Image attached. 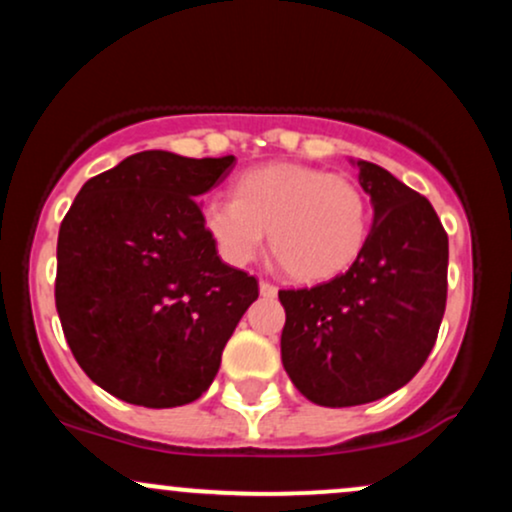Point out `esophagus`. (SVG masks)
Instances as JSON below:
<instances>
[{
    "mask_svg": "<svg viewBox=\"0 0 512 512\" xmlns=\"http://www.w3.org/2000/svg\"><path fill=\"white\" fill-rule=\"evenodd\" d=\"M260 293L262 296L272 298V296H276V286L272 284V281H260Z\"/></svg>",
    "mask_w": 512,
    "mask_h": 512,
    "instance_id": "obj_1",
    "label": "esophagus"
}]
</instances>
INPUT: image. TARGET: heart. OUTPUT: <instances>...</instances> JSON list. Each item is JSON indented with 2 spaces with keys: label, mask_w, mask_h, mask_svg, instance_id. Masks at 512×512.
Returning <instances> with one entry per match:
<instances>
[{
  "label": "heart",
  "mask_w": 512,
  "mask_h": 512,
  "mask_svg": "<svg viewBox=\"0 0 512 512\" xmlns=\"http://www.w3.org/2000/svg\"><path fill=\"white\" fill-rule=\"evenodd\" d=\"M373 209L356 180L330 170L269 163L236 180L233 199L204 204V228L226 262L248 264L269 250L293 281L320 284L351 269L366 250Z\"/></svg>",
  "instance_id": "1"
}]
</instances>
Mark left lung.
<instances>
[{
	"label": "left lung",
	"instance_id": "1",
	"mask_svg": "<svg viewBox=\"0 0 512 512\" xmlns=\"http://www.w3.org/2000/svg\"><path fill=\"white\" fill-rule=\"evenodd\" d=\"M373 228L349 272L279 291L281 363L320 407L383 399L419 373L448 298V233L431 202L385 168L356 161Z\"/></svg>",
	"mask_w": 512,
	"mask_h": 512
}]
</instances>
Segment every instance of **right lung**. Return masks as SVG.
Wrapping results in <instances>:
<instances>
[{
  "instance_id": "obj_1",
  "label": "right lung",
  "mask_w": 512,
  "mask_h": 512,
  "mask_svg": "<svg viewBox=\"0 0 512 512\" xmlns=\"http://www.w3.org/2000/svg\"><path fill=\"white\" fill-rule=\"evenodd\" d=\"M236 158L142 151L86 182L57 238L55 303L84 373L122 402L182 407L209 390L260 296L221 262L199 195Z\"/></svg>"
}]
</instances>
